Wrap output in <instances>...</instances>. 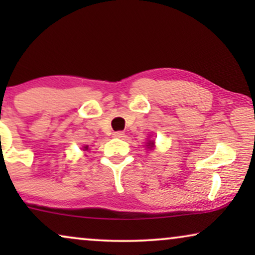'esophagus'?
Masks as SVG:
<instances>
[{
    "label": "esophagus",
    "mask_w": 255,
    "mask_h": 255,
    "mask_svg": "<svg viewBox=\"0 0 255 255\" xmlns=\"http://www.w3.org/2000/svg\"><path fill=\"white\" fill-rule=\"evenodd\" d=\"M114 137H116V138H122V137H124V132H122V131L114 132Z\"/></svg>",
    "instance_id": "obj_1"
}]
</instances>
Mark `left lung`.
I'll return each instance as SVG.
<instances>
[{"label":"left lung","mask_w":255,"mask_h":255,"mask_svg":"<svg viewBox=\"0 0 255 255\" xmlns=\"http://www.w3.org/2000/svg\"><path fill=\"white\" fill-rule=\"evenodd\" d=\"M153 145H154V142H149V148H152L153 147Z\"/></svg>","instance_id":"obj_1"}]
</instances>
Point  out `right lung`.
<instances>
[{
    "label": "right lung",
    "mask_w": 255,
    "mask_h": 255,
    "mask_svg": "<svg viewBox=\"0 0 255 255\" xmlns=\"http://www.w3.org/2000/svg\"><path fill=\"white\" fill-rule=\"evenodd\" d=\"M86 148H87V147H86Z\"/></svg>",
    "instance_id": "right-lung-1"
}]
</instances>
